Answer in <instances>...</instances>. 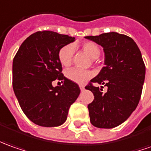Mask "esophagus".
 <instances>
[{
	"label": "esophagus",
	"instance_id": "1",
	"mask_svg": "<svg viewBox=\"0 0 151 151\" xmlns=\"http://www.w3.org/2000/svg\"><path fill=\"white\" fill-rule=\"evenodd\" d=\"M79 88H80V89L82 90V91H83V90H84V86H83V85H80Z\"/></svg>",
	"mask_w": 151,
	"mask_h": 151
}]
</instances>
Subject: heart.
Here are the masks:
<instances>
[{"instance_id":"obj_1","label":"heart","mask_w":151,"mask_h":151,"mask_svg":"<svg viewBox=\"0 0 151 151\" xmlns=\"http://www.w3.org/2000/svg\"><path fill=\"white\" fill-rule=\"evenodd\" d=\"M82 50L88 54L92 58H97L100 56L101 50L99 46L94 42H85L82 45ZM74 54V46L67 45L62 47L58 51V60L64 67H68L71 64L72 59ZM66 77L68 79L78 84H83L93 77V73L89 70H83L79 68H73L66 72Z\"/></svg>"}]
</instances>
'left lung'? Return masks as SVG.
<instances>
[{"mask_svg": "<svg viewBox=\"0 0 151 151\" xmlns=\"http://www.w3.org/2000/svg\"><path fill=\"white\" fill-rule=\"evenodd\" d=\"M103 48L104 64L100 73L85 88L94 95L88 106L94 127L110 129L121 125L136 110L140 99L145 66L136 42L127 35L110 32L86 36ZM93 82L108 87L106 93Z\"/></svg>", "mask_w": 151, "mask_h": 151, "instance_id": "8db88e82", "label": "left lung"}]
</instances>
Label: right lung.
Returning a JSON list of instances; mask_svg holds the SVG:
<instances>
[{
  "mask_svg": "<svg viewBox=\"0 0 151 151\" xmlns=\"http://www.w3.org/2000/svg\"><path fill=\"white\" fill-rule=\"evenodd\" d=\"M74 37L45 30L34 33L21 44L13 59L12 85L25 116L40 127L65 122L70 106L79 96L78 85L65 78L58 51ZM63 80L62 86L52 82Z\"/></svg>",
  "mask_w": 151,
  "mask_h": 151,
  "instance_id": "1",
  "label": "right lung"
}]
</instances>
